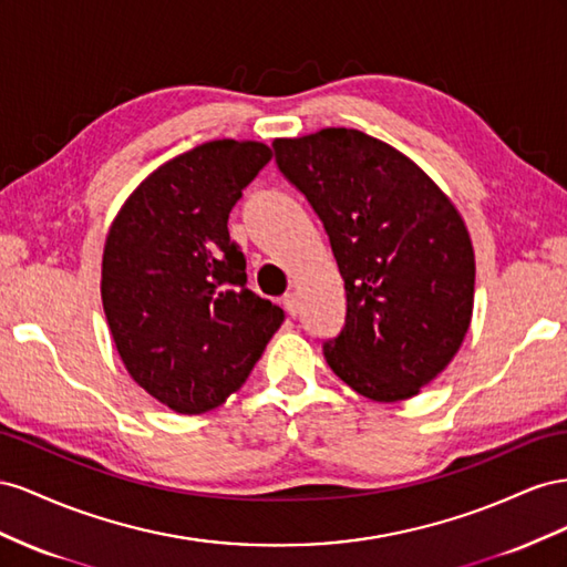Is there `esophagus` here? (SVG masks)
<instances>
[{
    "mask_svg": "<svg viewBox=\"0 0 567 567\" xmlns=\"http://www.w3.org/2000/svg\"><path fill=\"white\" fill-rule=\"evenodd\" d=\"M282 303H285V309H287L289 316H297L299 313V297H297V292H287L282 297Z\"/></svg>",
    "mask_w": 567,
    "mask_h": 567,
    "instance_id": "obj_1",
    "label": "esophagus"
}]
</instances>
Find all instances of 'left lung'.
<instances>
[{"label":"left lung","mask_w":567,"mask_h":567,"mask_svg":"<svg viewBox=\"0 0 567 567\" xmlns=\"http://www.w3.org/2000/svg\"><path fill=\"white\" fill-rule=\"evenodd\" d=\"M280 173L322 220L347 289L332 373L373 401H403L451 363L471 328L475 254L432 177L351 127L272 142Z\"/></svg>","instance_id":"obj_1"}]
</instances>
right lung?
Wrapping results in <instances>:
<instances>
[{"label": "right lung", "instance_id": "1", "mask_svg": "<svg viewBox=\"0 0 567 567\" xmlns=\"http://www.w3.org/2000/svg\"><path fill=\"white\" fill-rule=\"evenodd\" d=\"M272 152L214 140L158 166L113 218L102 303L127 373L175 413H206L237 392L285 320L247 287L230 241L233 206Z\"/></svg>", "mask_w": 567, "mask_h": 567}]
</instances>
